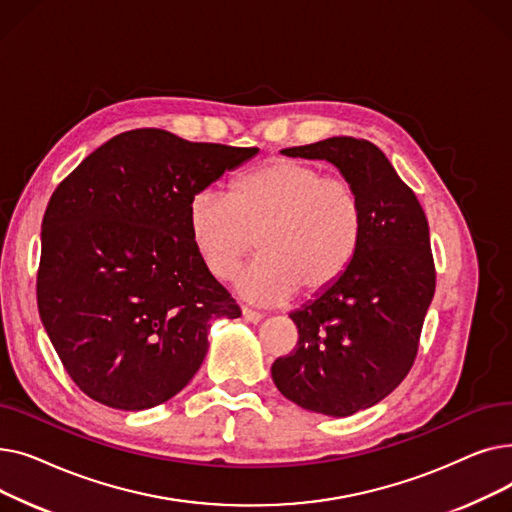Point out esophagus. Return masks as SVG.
<instances>
[{"mask_svg":"<svg viewBox=\"0 0 512 512\" xmlns=\"http://www.w3.org/2000/svg\"><path fill=\"white\" fill-rule=\"evenodd\" d=\"M242 317H245L247 321H251V324H257V321L263 319V313L255 311V309H249V307H242Z\"/></svg>","mask_w":512,"mask_h":512,"instance_id":"1","label":"esophagus"}]
</instances>
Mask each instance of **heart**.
I'll use <instances>...</instances> for the list:
<instances>
[{
  "instance_id": "obj_1",
  "label": "heart",
  "mask_w": 512,
  "mask_h": 512,
  "mask_svg": "<svg viewBox=\"0 0 512 512\" xmlns=\"http://www.w3.org/2000/svg\"><path fill=\"white\" fill-rule=\"evenodd\" d=\"M188 232L215 278H236L251 301L280 303L334 286L357 257L363 207L355 186L301 159H272L234 180L230 195L205 186L188 203Z\"/></svg>"
}]
</instances>
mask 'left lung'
<instances>
[{
  "label": "left lung",
  "mask_w": 512,
  "mask_h": 512,
  "mask_svg": "<svg viewBox=\"0 0 512 512\" xmlns=\"http://www.w3.org/2000/svg\"><path fill=\"white\" fill-rule=\"evenodd\" d=\"M282 153L330 161L361 199L357 257L334 286L290 313L297 348L272 365L288 400L348 417L378 405L415 363L436 290L427 218L388 157L365 139L332 137Z\"/></svg>",
  "instance_id": "8db88e82"
}]
</instances>
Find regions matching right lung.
I'll return each mask as SVG.
<instances>
[{
	"mask_svg": "<svg viewBox=\"0 0 512 512\" xmlns=\"http://www.w3.org/2000/svg\"><path fill=\"white\" fill-rule=\"evenodd\" d=\"M257 151L137 128L103 143L53 191L37 305L89 398L122 411L161 405L199 371L211 321L240 317L193 247L188 203Z\"/></svg>",
	"mask_w": 512,
	"mask_h": 512,
	"instance_id": "obj_1",
	"label": "right lung"
}]
</instances>
